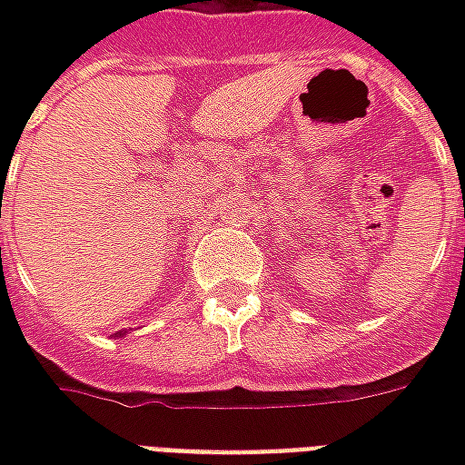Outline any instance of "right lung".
Returning <instances> with one entry per match:
<instances>
[{"mask_svg": "<svg viewBox=\"0 0 465 465\" xmlns=\"http://www.w3.org/2000/svg\"><path fill=\"white\" fill-rule=\"evenodd\" d=\"M119 336H124V333H122V331H119Z\"/></svg>", "mask_w": 465, "mask_h": 465, "instance_id": "right-lung-1", "label": "right lung"}]
</instances>
